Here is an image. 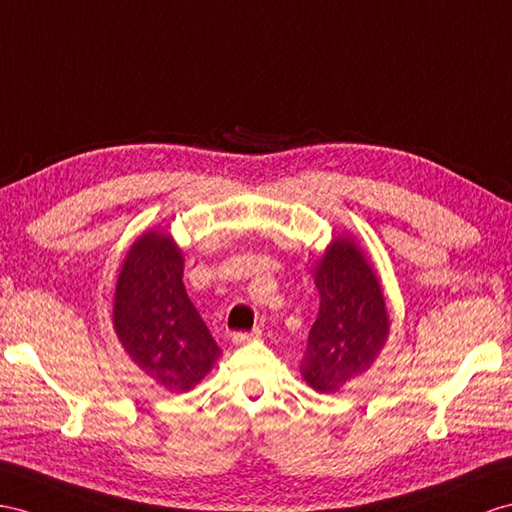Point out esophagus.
<instances>
[{
	"mask_svg": "<svg viewBox=\"0 0 512 512\" xmlns=\"http://www.w3.org/2000/svg\"><path fill=\"white\" fill-rule=\"evenodd\" d=\"M259 335H261L259 329H253L251 333H233V335H231V342H233L235 346H242V344L253 342V339H257Z\"/></svg>",
	"mask_w": 512,
	"mask_h": 512,
	"instance_id": "esophagus-1",
	"label": "esophagus"
}]
</instances>
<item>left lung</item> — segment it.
I'll return each instance as SVG.
<instances>
[{
  "mask_svg": "<svg viewBox=\"0 0 512 512\" xmlns=\"http://www.w3.org/2000/svg\"><path fill=\"white\" fill-rule=\"evenodd\" d=\"M320 311L300 374L311 389L335 393L370 370L389 335V313L374 268L352 238H339L318 261Z\"/></svg>",
  "mask_w": 512,
  "mask_h": 512,
  "instance_id": "1",
  "label": "left lung"
}]
</instances>
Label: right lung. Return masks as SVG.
Returning a JSON list of instances; mask_svg holds the SVG:
<instances>
[{
  "mask_svg": "<svg viewBox=\"0 0 512 512\" xmlns=\"http://www.w3.org/2000/svg\"><path fill=\"white\" fill-rule=\"evenodd\" d=\"M183 257L168 233L131 244L114 292V331L129 359L168 391H190L220 348L183 287Z\"/></svg>",
  "mask_w": 512,
  "mask_h": 512,
  "instance_id": "right-lung-1",
  "label": "right lung"
}]
</instances>
